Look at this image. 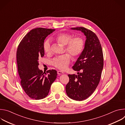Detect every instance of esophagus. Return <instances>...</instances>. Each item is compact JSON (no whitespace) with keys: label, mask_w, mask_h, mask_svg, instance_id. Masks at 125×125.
<instances>
[{"label":"esophagus","mask_w":125,"mask_h":125,"mask_svg":"<svg viewBox=\"0 0 125 125\" xmlns=\"http://www.w3.org/2000/svg\"><path fill=\"white\" fill-rule=\"evenodd\" d=\"M57 74L59 75L63 74H64V73H63V72H61V71H57Z\"/></svg>","instance_id":"esophagus-1"}]
</instances>
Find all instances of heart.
Segmentation results:
<instances>
[{
	"instance_id": "b5f03b06",
	"label": "heart",
	"mask_w": 125,
	"mask_h": 125,
	"mask_svg": "<svg viewBox=\"0 0 125 125\" xmlns=\"http://www.w3.org/2000/svg\"><path fill=\"white\" fill-rule=\"evenodd\" d=\"M73 37L71 33L61 32L55 35L53 39L58 43L65 45V51L68 52L74 59H77L81 55L84 49L85 42L83 39L81 37ZM43 48L46 54H50L51 52V46L49 40H47L44 42ZM69 55L66 53L54 58L52 61V65L61 70H66L71 60Z\"/></svg>"
}]
</instances>
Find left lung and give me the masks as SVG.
I'll use <instances>...</instances> for the list:
<instances>
[{
	"instance_id": "left-lung-1",
	"label": "left lung",
	"mask_w": 125,
	"mask_h": 125,
	"mask_svg": "<svg viewBox=\"0 0 125 125\" xmlns=\"http://www.w3.org/2000/svg\"><path fill=\"white\" fill-rule=\"evenodd\" d=\"M71 29L81 31L86 39L82 53L73 66L79 75H68L69 81L66 85V92L71 99L82 101L93 94L100 82L103 54L99 40L93 31L83 27Z\"/></svg>"
}]
</instances>
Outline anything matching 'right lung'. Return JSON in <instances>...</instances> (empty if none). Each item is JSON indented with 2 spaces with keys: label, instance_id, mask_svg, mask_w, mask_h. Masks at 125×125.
I'll return each instance as SVG.
<instances>
[{
  "label": "right lung",
  "instance_id": "1",
  "mask_svg": "<svg viewBox=\"0 0 125 125\" xmlns=\"http://www.w3.org/2000/svg\"><path fill=\"white\" fill-rule=\"evenodd\" d=\"M55 29L43 28L30 31L22 40L17 50L18 71L21 84L31 98L39 100L48 94L50 86L57 78V71L49 70L46 73L39 69V59L44 56V41Z\"/></svg>",
  "mask_w": 125,
  "mask_h": 125
}]
</instances>
